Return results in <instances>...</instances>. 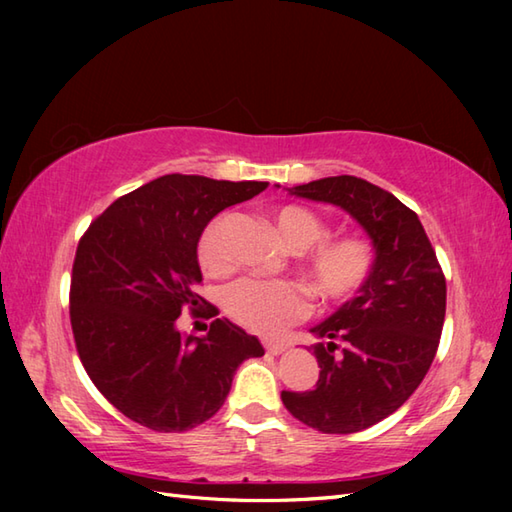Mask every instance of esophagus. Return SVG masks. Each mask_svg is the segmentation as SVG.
I'll return each instance as SVG.
<instances>
[{
    "label": "esophagus",
    "mask_w": 512,
    "mask_h": 512,
    "mask_svg": "<svg viewBox=\"0 0 512 512\" xmlns=\"http://www.w3.org/2000/svg\"><path fill=\"white\" fill-rule=\"evenodd\" d=\"M264 347H266V352L273 354V356H277V354L288 350V345L281 343V341H264Z\"/></svg>",
    "instance_id": "obj_1"
}]
</instances>
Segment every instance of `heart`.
Returning <instances> with one entry per match:
<instances>
[{"instance_id":"obj_1","label":"heart","mask_w":512,"mask_h":512,"mask_svg":"<svg viewBox=\"0 0 512 512\" xmlns=\"http://www.w3.org/2000/svg\"><path fill=\"white\" fill-rule=\"evenodd\" d=\"M273 226L284 248L297 253L310 248L303 270L323 299L352 297L372 273L376 259L372 242L358 235L325 239L330 235L328 224L306 206H279L273 211ZM198 264L209 277H224L231 270L224 246V217H215L200 235ZM224 308L246 330L275 334L306 317L310 301L306 290L290 281L242 279L226 290Z\"/></svg>"}]
</instances>
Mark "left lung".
Masks as SVG:
<instances>
[{
	"mask_svg": "<svg viewBox=\"0 0 512 512\" xmlns=\"http://www.w3.org/2000/svg\"><path fill=\"white\" fill-rule=\"evenodd\" d=\"M288 193L341 206L372 239L376 259L356 297L310 330L325 339L312 345L317 387L281 391V400L317 431H363L391 416L427 376L447 312V281L418 215L389 191L332 176Z\"/></svg>",
	"mask_w": 512,
	"mask_h": 512,
	"instance_id": "left-lung-1",
	"label": "left lung"
}]
</instances>
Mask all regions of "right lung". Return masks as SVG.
<instances>
[{"label":"right lung","instance_id":"right-lung-1","mask_svg":"<svg viewBox=\"0 0 512 512\" xmlns=\"http://www.w3.org/2000/svg\"><path fill=\"white\" fill-rule=\"evenodd\" d=\"M266 187L169 173L118 198L81 237L70 284L76 352L129 420L162 433L198 427L224 405L235 369L264 356L257 336L228 319L204 336L176 323L204 301L193 286L206 224Z\"/></svg>","mask_w":512,"mask_h":512}]
</instances>
